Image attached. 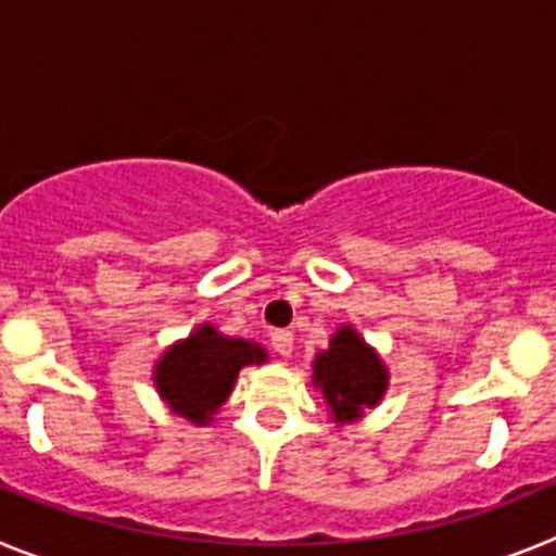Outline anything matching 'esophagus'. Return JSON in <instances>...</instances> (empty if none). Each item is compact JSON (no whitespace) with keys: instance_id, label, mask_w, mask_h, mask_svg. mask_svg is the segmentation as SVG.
I'll use <instances>...</instances> for the list:
<instances>
[{"instance_id":"obj_1","label":"esophagus","mask_w":556,"mask_h":556,"mask_svg":"<svg viewBox=\"0 0 556 556\" xmlns=\"http://www.w3.org/2000/svg\"><path fill=\"white\" fill-rule=\"evenodd\" d=\"M269 342H273V348L278 356L287 358L289 353H292V331H273Z\"/></svg>"}]
</instances>
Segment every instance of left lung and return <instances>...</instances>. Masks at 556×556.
Segmentation results:
<instances>
[{"label": "left lung", "instance_id": "obj_1", "mask_svg": "<svg viewBox=\"0 0 556 556\" xmlns=\"http://www.w3.org/2000/svg\"><path fill=\"white\" fill-rule=\"evenodd\" d=\"M314 384L323 387L337 420H353L381 401L387 370L353 328H339L331 348L314 358Z\"/></svg>", "mask_w": 556, "mask_h": 556}]
</instances>
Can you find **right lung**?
<instances>
[{
  "label": "right lung",
  "mask_w": 556,
  "mask_h": 556,
  "mask_svg": "<svg viewBox=\"0 0 556 556\" xmlns=\"http://www.w3.org/2000/svg\"><path fill=\"white\" fill-rule=\"evenodd\" d=\"M264 358L267 353L253 342L228 339L203 326L161 358L155 384L178 415L205 424L225 404L239 370Z\"/></svg>",
  "instance_id": "right-lung-1"
}]
</instances>
